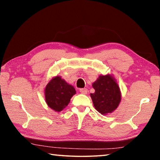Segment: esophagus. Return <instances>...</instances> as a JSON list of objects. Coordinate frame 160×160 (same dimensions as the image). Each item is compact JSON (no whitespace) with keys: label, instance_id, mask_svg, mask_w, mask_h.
Segmentation results:
<instances>
[{"label":"esophagus","instance_id":"34e87169","mask_svg":"<svg viewBox=\"0 0 160 160\" xmlns=\"http://www.w3.org/2000/svg\"><path fill=\"white\" fill-rule=\"evenodd\" d=\"M80 92L82 94H86L87 93H88V90H87L86 88H82V89H80Z\"/></svg>","mask_w":160,"mask_h":160}]
</instances>
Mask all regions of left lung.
I'll list each match as a JSON object with an SVG mask.
<instances>
[{"mask_svg": "<svg viewBox=\"0 0 160 160\" xmlns=\"http://www.w3.org/2000/svg\"><path fill=\"white\" fill-rule=\"evenodd\" d=\"M92 87L95 92L90 96L95 109L104 115L113 112L121 99L120 89L114 78L109 75H100Z\"/></svg>", "mask_w": 160, "mask_h": 160, "instance_id": "1", "label": "left lung"}]
</instances>
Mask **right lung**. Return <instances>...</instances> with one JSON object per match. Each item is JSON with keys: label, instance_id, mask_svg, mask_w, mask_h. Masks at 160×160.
Masks as SVG:
<instances>
[{"label": "right lung", "instance_id": "obj_1", "mask_svg": "<svg viewBox=\"0 0 160 160\" xmlns=\"http://www.w3.org/2000/svg\"><path fill=\"white\" fill-rule=\"evenodd\" d=\"M76 93L75 88L61 77L53 78L45 88V99L48 106L56 112H61L69 104Z\"/></svg>", "mask_w": 160, "mask_h": 160}]
</instances>
